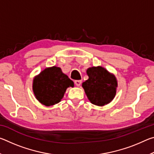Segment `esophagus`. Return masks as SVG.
I'll return each mask as SVG.
<instances>
[{"label":"esophagus","mask_w":154,"mask_h":154,"mask_svg":"<svg viewBox=\"0 0 154 154\" xmlns=\"http://www.w3.org/2000/svg\"><path fill=\"white\" fill-rule=\"evenodd\" d=\"M75 83L77 86H80L81 84H82V80H75Z\"/></svg>","instance_id":"34e87169"}]
</instances>
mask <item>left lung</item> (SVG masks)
<instances>
[{"label":"left lung","instance_id":"8db88e82","mask_svg":"<svg viewBox=\"0 0 154 154\" xmlns=\"http://www.w3.org/2000/svg\"><path fill=\"white\" fill-rule=\"evenodd\" d=\"M87 74L89 79L82 83V87L90 102L98 106L110 103L116 94V77L101 66L89 68Z\"/></svg>","mask_w":154,"mask_h":154}]
</instances>
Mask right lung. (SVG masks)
<instances>
[{
	"label": "right lung",
	"mask_w": 154,
	"mask_h": 154,
	"mask_svg": "<svg viewBox=\"0 0 154 154\" xmlns=\"http://www.w3.org/2000/svg\"><path fill=\"white\" fill-rule=\"evenodd\" d=\"M70 86H74L73 82L56 66L45 69L33 81V92L36 99L46 106L58 103Z\"/></svg>",
	"instance_id": "obj_1"
}]
</instances>
